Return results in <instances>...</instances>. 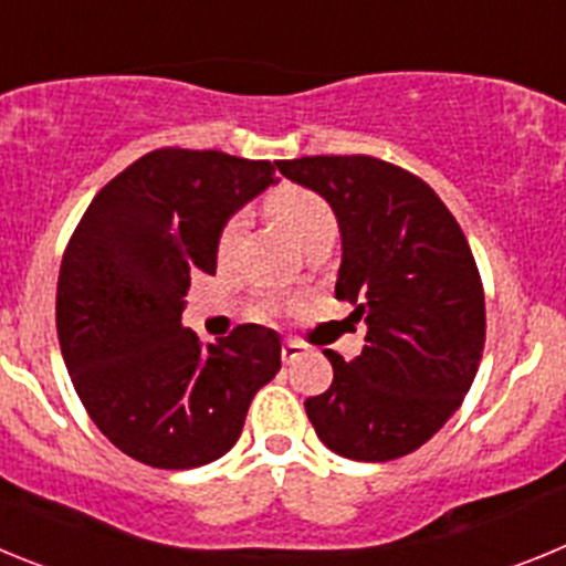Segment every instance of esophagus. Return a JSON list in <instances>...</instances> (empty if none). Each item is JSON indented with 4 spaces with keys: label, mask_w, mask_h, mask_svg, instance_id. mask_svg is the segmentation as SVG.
<instances>
[{
    "label": "esophagus",
    "mask_w": 566,
    "mask_h": 566,
    "mask_svg": "<svg viewBox=\"0 0 566 566\" xmlns=\"http://www.w3.org/2000/svg\"><path fill=\"white\" fill-rule=\"evenodd\" d=\"M280 354H283V363H294V359H300L306 352H303V345L292 343V339H289V343H283Z\"/></svg>",
    "instance_id": "34e87169"
}]
</instances>
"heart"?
Wrapping results in <instances>:
<instances>
[{
    "label": "heart",
    "mask_w": 566,
    "mask_h": 566,
    "mask_svg": "<svg viewBox=\"0 0 566 566\" xmlns=\"http://www.w3.org/2000/svg\"><path fill=\"white\" fill-rule=\"evenodd\" d=\"M266 207L269 212L283 223V229L297 240L300 247H306L308 240L317 232L337 229L332 207H328L319 195H314L312 189L283 184V187H277L269 195ZM243 227H247V221H243L240 214H234V218L227 221V227L221 229V238H218V254H221V260H229L238 252L240 238H243Z\"/></svg>",
    "instance_id": "obj_1"
}]
</instances>
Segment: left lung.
<instances>
[{
    "instance_id": "obj_1",
    "label": "left lung",
    "mask_w": 566,
    "mask_h": 566,
    "mask_svg": "<svg viewBox=\"0 0 566 566\" xmlns=\"http://www.w3.org/2000/svg\"><path fill=\"white\" fill-rule=\"evenodd\" d=\"M339 227L337 300L365 323L359 357L306 399L319 442L357 462L422 448L457 413L484 348V292L457 218L417 175L368 155L277 161Z\"/></svg>"
}]
</instances>
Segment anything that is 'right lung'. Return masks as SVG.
Wrapping results in <instances>:
<instances>
[{
  "mask_svg": "<svg viewBox=\"0 0 566 566\" xmlns=\"http://www.w3.org/2000/svg\"><path fill=\"white\" fill-rule=\"evenodd\" d=\"M274 184L269 161L155 149L115 175L70 238L56 289L64 365L98 431L149 468L232 451L280 371L274 328L249 323L201 345L181 323L192 274L218 266L221 229Z\"/></svg>",
  "mask_w": 566,
  "mask_h": 566,
  "instance_id": "1",
  "label": "right lung"
}]
</instances>
